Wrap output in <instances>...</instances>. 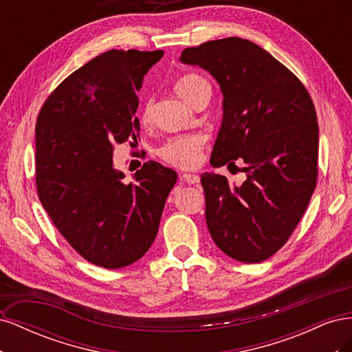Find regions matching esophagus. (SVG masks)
Listing matches in <instances>:
<instances>
[{
    "mask_svg": "<svg viewBox=\"0 0 352 352\" xmlns=\"http://www.w3.org/2000/svg\"><path fill=\"white\" fill-rule=\"evenodd\" d=\"M180 180H182V182L189 184V185H195V184H199V176L198 175L184 173V175H180Z\"/></svg>",
    "mask_w": 352,
    "mask_h": 352,
    "instance_id": "1",
    "label": "esophagus"
}]
</instances>
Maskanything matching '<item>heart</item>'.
I'll use <instances>...</instances> for the list:
<instances>
[{"mask_svg":"<svg viewBox=\"0 0 352 352\" xmlns=\"http://www.w3.org/2000/svg\"><path fill=\"white\" fill-rule=\"evenodd\" d=\"M201 85H207V80L204 78L198 76V74H184L182 78H179L176 80L175 89L180 98H184L186 102H189ZM142 120L145 123L150 120V107H146L144 110ZM202 145H204V138L201 135H180L168 140L162 148H160L158 155L163 162L173 167L192 168L199 163Z\"/></svg>","mask_w":352,"mask_h":352,"instance_id":"1","label":"heart"}]
</instances>
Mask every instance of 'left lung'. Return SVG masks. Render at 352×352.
Wrapping results in <instances>:
<instances>
[{"instance_id": "left-lung-1", "label": "left lung", "mask_w": 352, "mask_h": 352, "mask_svg": "<svg viewBox=\"0 0 352 352\" xmlns=\"http://www.w3.org/2000/svg\"><path fill=\"white\" fill-rule=\"evenodd\" d=\"M180 61L210 72L223 94L211 166H235L238 160L247 173L241 186L221 175H201L210 235L238 261L267 260L289 239L316 189L313 100L289 69L248 39L189 47Z\"/></svg>"}]
</instances>
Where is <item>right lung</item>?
Returning <instances> with one entry per match:
<instances>
[{
  "instance_id": "add662e5",
  "label": "right lung",
  "mask_w": 352,
  "mask_h": 352,
  "mask_svg": "<svg viewBox=\"0 0 352 352\" xmlns=\"http://www.w3.org/2000/svg\"><path fill=\"white\" fill-rule=\"evenodd\" d=\"M162 50H110L50 94L36 119L38 197L54 226L87 261L126 267L153 245L177 175L146 162L123 182L116 144L138 142L136 91Z\"/></svg>"
}]
</instances>
